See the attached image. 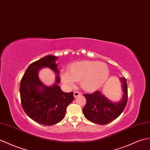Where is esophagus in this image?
<instances>
[{
  "mask_svg": "<svg viewBox=\"0 0 150 150\" xmlns=\"http://www.w3.org/2000/svg\"><path fill=\"white\" fill-rule=\"evenodd\" d=\"M81 95H82V93L79 92V91H74V97H76V96H81Z\"/></svg>",
  "mask_w": 150,
  "mask_h": 150,
  "instance_id": "34e87169",
  "label": "esophagus"
}]
</instances>
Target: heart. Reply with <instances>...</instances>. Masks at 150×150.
I'll use <instances>...</instances> for the list:
<instances>
[{
    "label": "heart",
    "instance_id": "heart-1",
    "mask_svg": "<svg viewBox=\"0 0 150 150\" xmlns=\"http://www.w3.org/2000/svg\"><path fill=\"white\" fill-rule=\"evenodd\" d=\"M109 74V68L103 62L83 61L69 65L67 71H61V78L62 82L68 87L74 86V81H80V85L83 90L92 92L104 84Z\"/></svg>",
    "mask_w": 150,
    "mask_h": 150
}]
</instances>
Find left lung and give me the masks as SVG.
Returning <instances> with one entry per match:
<instances>
[{"label": "left lung", "mask_w": 150, "mask_h": 150, "mask_svg": "<svg viewBox=\"0 0 150 150\" xmlns=\"http://www.w3.org/2000/svg\"><path fill=\"white\" fill-rule=\"evenodd\" d=\"M122 83L123 98L119 102L115 103L108 100L99 91L92 94H83L86 104L83 108V115L87 120L99 125H106L120 116L127 105L128 89L126 79L121 77Z\"/></svg>", "instance_id": "left-lung-1"}]
</instances>
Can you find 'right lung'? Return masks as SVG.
I'll use <instances>...</instances> for the list:
<instances>
[{
  "instance_id": "1",
  "label": "right lung",
  "mask_w": 150,
  "mask_h": 150,
  "mask_svg": "<svg viewBox=\"0 0 150 150\" xmlns=\"http://www.w3.org/2000/svg\"><path fill=\"white\" fill-rule=\"evenodd\" d=\"M57 57L47 55L30 64L21 79V103L27 115L36 122L46 126L56 124L65 116L67 107L74 100V93H64L57 84L59 71L55 61ZM44 67L57 73L55 84L48 87L38 77V71Z\"/></svg>"
}]
</instances>
